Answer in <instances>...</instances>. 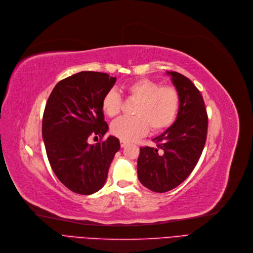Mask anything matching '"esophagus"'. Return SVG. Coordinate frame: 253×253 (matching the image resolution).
Returning <instances> with one entry per match:
<instances>
[{
    "instance_id": "1",
    "label": "esophagus",
    "mask_w": 253,
    "mask_h": 253,
    "mask_svg": "<svg viewBox=\"0 0 253 253\" xmlns=\"http://www.w3.org/2000/svg\"><path fill=\"white\" fill-rule=\"evenodd\" d=\"M120 145H122V147L124 148V147H126V146L127 145V143H126V141H123V140H122V141H120Z\"/></svg>"
}]
</instances>
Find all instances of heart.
I'll use <instances>...</instances> for the list:
<instances>
[{"instance_id":"heart-1","label":"heart","mask_w":253,"mask_h":253,"mask_svg":"<svg viewBox=\"0 0 253 253\" xmlns=\"http://www.w3.org/2000/svg\"><path fill=\"white\" fill-rule=\"evenodd\" d=\"M130 100L137 101L133 117L117 119L111 126L112 134L120 140L129 142L145 135L148 128L160 133L170 127L180 110V93L174 86H162L150 79H139L126 85ZM123 98L112 88L108 90L102 101L106 115L115 117L122 111Z\"/></svg>"}]
</instances>
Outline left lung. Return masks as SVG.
Listing matches in <instances>:
<instances>
[{
  "mask_svg": "<svg viewBox=\"0 0 253 253\" xmlns=\"http://www.w3.org/2000/svg\"><path fill=\"white\" fill-rule=\"evenodd\" d=\"M180 93L176 122L153 139L156 147H141L138 159L140 182L154 192L169 191L190 175L207 139L208 115L200 90L187 77L168 72Z\"/></svg>",
  "mask_w": 253,
  "mask_h": 253,
  "instance_id": "1",
  "label": "left lung"
}]
</instances>
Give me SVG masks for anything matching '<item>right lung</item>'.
<instances>
[{
    "mask_svg": "<svg viewBox=\"0 0 253 253\" xmlns=\"http://www.w3.org/2000/svg\"><path fill=\"white\" fill-rule=\"evenodd\" d=\"M116 81L106 73L83 71L59 81L47 100L42 136L48 161L66 187L91 195L103 187L115 153L120 148L108 130L102 101ZM100 137L94 146L90 136Z\"/></svg>",
    "mask_w": 253,
    "mask_h": 253,
    "instance_id": "add662e5",
    "label": "right lung"
}]
</instances>
